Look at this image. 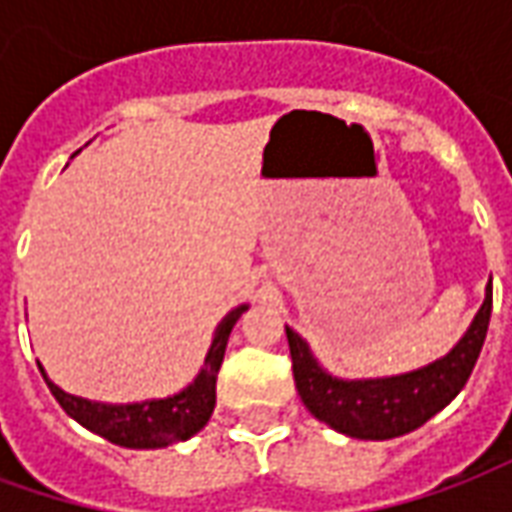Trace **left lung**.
<instances>
[{
    "instance_id": "left-lung-1",
    "label": "left lung",
    "mask_w": 512,
    "mask_h": 512,
    "mask_svg": "<svg viewBox=\"0 0 512 512\" xmlns=\"http://www.w3.org/2000/svg\"><path fill=\"white\" fill-rule=\"evenodd\" d=\"M491 301L494 293L488 282L483 307L450 354L419 370L386 378L345 381L326 373L312 356L310 345L285 326L301 403L310 408L312 417L351 439L384 441L417 430L436 417L472 376L491 321Z\"/></svg>"
}]
</instances>
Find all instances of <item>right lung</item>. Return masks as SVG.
<instances>
[{
    "instance_id": "1",
    "label": "right lung",
    "mask_w": 512,
    "mask_h": 512,
    "mask_svg": "<svg viewBox=\"0 0 512 512\" xmlns=\"http://www.w3.org/2000/svg\"><path fill=\"white\" fill-rule=\"evenodd\" d=\"M244 310L246 304H241L219 321L200 373L186 389H180L178 395L139 400V403H98V400H87V397L68 395L65 389H60L46 376L43 367H38L46 378V384H49L51 395L57 397V403L65 408V414L87 430L104 436L112 444L128 447V450L169 447V444L191 439L194 433H200L208 425L213 406H216V376L222 367L224 348H227L230 332H233V326Z\"/></svg>"
}]
</instances>
